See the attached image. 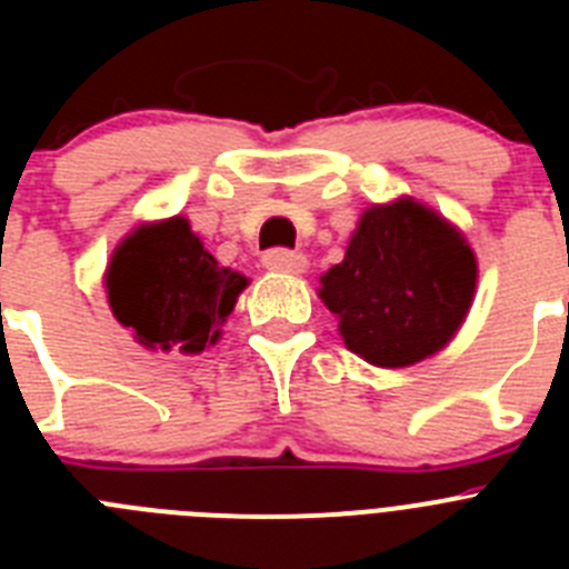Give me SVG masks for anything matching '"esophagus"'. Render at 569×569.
<instances>
[{
    "mask_svg": "<svg viewBox=\"0 0 569 569\" xmlns=\"http://www.w3.org/2000/svg\"><path fill=\"white\" fill-rule=\"evenodd\" d=\"M261 264L268 270H279V273H301L308 268V259H305V253H296V250L273 248L261 256Z\"/></svg>",
    "mask_w": 569,
    "mask_h": 569,
    "instance_id": "34e87169",
    "label": "esophagus"
}]
</instances>
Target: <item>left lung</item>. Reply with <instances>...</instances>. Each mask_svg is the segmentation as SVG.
<instances>
[{"instance_id":"1","label":"left lung","mask_w":569,"mask_h":569,"mask_svg":"<svg viewBox=\"0 0 569 569\" xmlns=\"http://www.w3.org/2000/svg\"><path fill=\"white\" fill-rule=\"evenodd\" d=\"M476 290V256L456 228L413 199L370 208L321 301L345 345L379 367H407L453 339Z\"/></svg>"}]
</instances>
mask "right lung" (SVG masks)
I'll return each instance as SVG.
<instances>
[{
  "mask_svg": "<svg viewBox=\"0 0 569 569\" xmlns=\"http://www.w3.org/2000/svg\"><path fill=\"white\" fill-rule=\"evenodd\" d=\"M248 279L202 248L188 219L139 228L119 244L108 268L110 310L144 347L202 353L219 339Z\"/></svg>",
  "mask_w": 569,
  "mask_h": 569,
  "instance_id": "obj_1",
  "label": "right lung"
}]
</instances>
